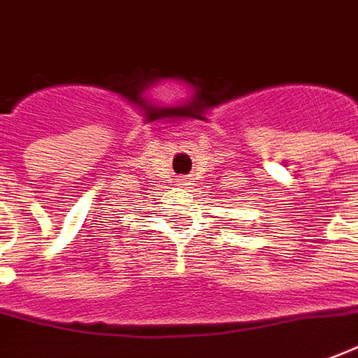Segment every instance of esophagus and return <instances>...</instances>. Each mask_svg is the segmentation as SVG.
Masks as SVG:
<instances>
[{"label": "esophagus", "instance_id": "1", "mask_svg": "<svg viewBox=\"0 0 358 358\" xmlns=\"http://www.w3.org/2000/svg\"><path fill=\"white\" fill-rule=\"evenodd\" d=\"M177 185H181V187H185V185H189V181H187V179H179V181H177Z\"/></svg>", "mask_w": 358, "mask_h": 358}]
</instances>
